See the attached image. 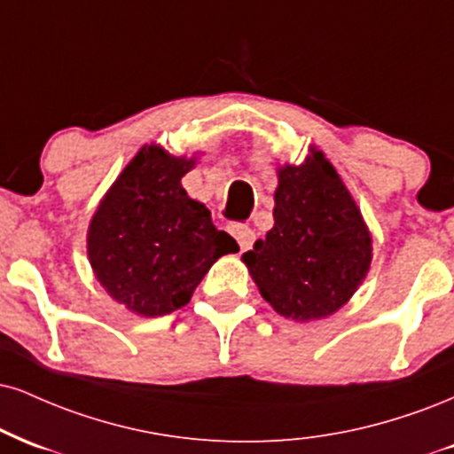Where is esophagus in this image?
<instances>
[{"mask_svg":"<svg viewBox=\"0 0 454 454\" xmlns=\"http://www.w3.org/2000/svg\"><path fill=\"white\" fill-rule=\"evenodd\" d=\"M231 234L234 237V241L239 243L241 251L251 249V245L255 241V232L249 226H245V223H234V226H231Z\"/></svg>","mask_w":454,"mask_h":454,"instance_id":"1","label":"esophagus"}]
</instances>
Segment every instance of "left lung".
Masks as SVG:
<instances>
[{
    "mask_svg": "<svg viewBox=\"0 0 454 454\" xmlns=\"http://www.w3.org/2000/svg\"><path fill=\"white\" fill-rule=\"evenodd\" d=\"M275 226L243 254L262 298L286 319H325L362 286L372 264V234L362 209L321 150L277 167Z\"/></svg>",
    "mask_w": 454,
    "mask_h": 454,
    "instance_id": "1",
    "label": "left lung"
}]
</instances>
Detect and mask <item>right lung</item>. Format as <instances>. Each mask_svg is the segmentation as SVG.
<instances>
[{"label": "right lung", "instance_id": "obj_1", "mask_svg": "<svg viewBox=\"0 0 454 454\" xmlns=\"http://www.w3.org/2000/svg\"><path fill=\"white\" fill-rule=\"evenodd\" d=\"M194 167L196 154L144 145L90 217V269L130 313L162 317L185 307L211 266L239 251L231 234L213 226L209 209L184 190L182 177Z\"/></svg>", "mask_w": 454, "mask_h": 454}]
</instances>
